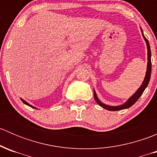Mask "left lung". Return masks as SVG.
Instances as JSON below:
<instances>
[{
	"label": "left lung",
	"instance_id": "left-lung-1",
	"mask_svg": "<svg viewBox=\"0 0 157 157\" xmlns=\"http://www.w3.org/2000/svg\"><path fill=\"white\" fill-rule=\"evenodd\" d=\"M142 35H143V37L144 39V40L146 41L147 43V60H148V62H147V72H146V76L144 77V80L143 83L140 86V87L137 90L135 93L129 99L125 102L124 104L121 105H118V106H110V105H107L105 104L102 103L98 99L97 96L96 94V92L94 91V99L96 100V102L100 105L101 107H102L103 109H107V110L109 111H118V110H121V109H128L130 108L131 105H134L136 102L137 101V99L140 98V96H141L142 93H144V91L145 90V89L147 88V85H148L149 81H150V75H151V52H150V44H149L148 40L147 39V38L144 36L143 34V31H142Z\"/></svg>",
	"mask_w": 157,
	"mask_h": 157
}]
</instances>
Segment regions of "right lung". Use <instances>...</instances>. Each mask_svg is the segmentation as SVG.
<instances>
[{"instance_id":"right-lung-1","label":"right lung","mask_w":157,"mask_h":157,"mask_svg":"<svg viewBox=\"0 0 157 157\" xmlns=\"http://www.w3.org/2000/svg\"><path fill=\"white\" fill-rule=\"evenodd\" d=\"M20 99H21V101H22V102H23V103H24V104H26V105H29V106H30V107H32V108H34V109H36V108H35V107H33V105H29V103H28V102H26V101H25V100H23V99H21V98H20Z\"/></svg>"}]
</instances>
